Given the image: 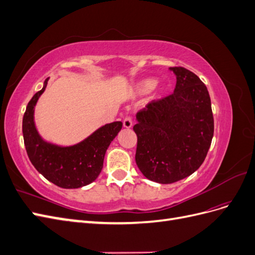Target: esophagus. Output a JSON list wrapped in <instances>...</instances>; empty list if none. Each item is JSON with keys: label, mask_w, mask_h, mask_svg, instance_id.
<instances>
[{"label": "esophagus", "mask_w": 255, "mask_h": 255, "mask_svg": "<svg viewBox=\"0 0 255 255\" xmlns=\"http://www.w3.org/2000/svg\"><path fill=\"white\" fill-rule=\"evenodd\" d=\"M132 125H133L132 118H130L129 116H127V117L123 119V127L127 128H129L130 127H132Z\"/></svg>", "instance_id": "1"}]
</instances>
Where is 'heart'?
<instances>
[{
    "instance_id": "b5f03b06",
    "label": "heart",
    "mask_w": 255,
    "mask_h": 255,
    "mask_svg": "<svg viewBox=\"0 0 255 255\" xmlns=\"http://www.w3.org/2000/svg\"><path fill=\"white\" fill-rule=\"evenodd\" d=\"M157 85V81L156 80H145L143 82H141L139 85H138L137 87V91L138 94L140 95H144V94H148L151 90H153L155 88V86Z\"/></svg>"
}]
</instances>
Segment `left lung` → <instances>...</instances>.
Returning a JSON list of instances; mask_svg holds the SVG:
<instances>
[{"label": "left lung", "instance_id": "1", "mask_svg": "<svg viewBox=\"0 0 255 255\" xmlns=\"http://www.w3.org/2000/svg\"><path fill=\"white\" fill-rule=\"evenodd\" d=\"M173 94L152 101L137 113L136 164L151 181L171 184L202 165L214 136L211 98L204 83L184 67Z\"/></svg>", "mask_w": 255, "mask_h": 255}]
</instances>
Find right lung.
<instances>
[{"label":"right lung","mask_w":255,"mask_h":255,"mask_svg":"<svg viewBox=\"0 0 255 255\" xmlns=\"http://www.w3.org/2000/svg\"><path fill=\"white\" fill-rule=\"evenodd\" d=\"M34 95L23 116L22 132L30 163L48 181L61 188H80L94 182L103 168L105 152L122 128V122L116 121L100 128L79 144L61 148L44 142L38 135L34 123V107L44 91Z\"/></svg>","instance_id":"add662e5"}]
</instances>
